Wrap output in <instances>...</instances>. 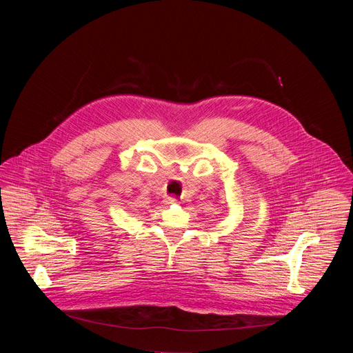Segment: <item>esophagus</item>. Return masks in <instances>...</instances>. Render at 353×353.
I'll use <instances>...</instances> for the list:
<instances>
[{
  "instance_id": "obj_1",
  "label": "esophagus",
  "mask_w": 353,
  "mask_h": 353,
  "mask_svg": "<svg viewBox=\"0 0 353 353\" xmlns=\"http://www.w3.org/2000/svg\"><path fill=\"white\" fill-rule=\"evenodd\" d=\"M177 203H179V199L174 198V196H168V198L165 199V204H168V205H170V204H177Z\"/></svg>"
}]
</instances>
